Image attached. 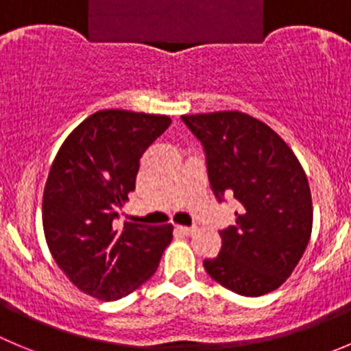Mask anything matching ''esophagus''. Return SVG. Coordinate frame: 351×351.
Returning <instances> with one entry per match:
<instances>
[{
	"instance_id": "esophagus-1",
	"label": "esophagus",
	"mask_w": 351,
	"mask_h": 351,
	"mask_svg": "<svg viewBox=\"0 0 351 351\" xmlns=\"http://www.w3.org/2000/svg\"><path fill=\"white\" fill-rule=\"evenodd\" d=\"M176 231L184 236H193L196 232V228H186V226H176Z\"/></svg>"
}]
</instances>
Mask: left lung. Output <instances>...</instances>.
<instances>
[{"label": "left lung", "instance_id": "1", "mask_svg": "<svg viewBox=\"0 0 351 351\" xmlns=\"http://www.w3.org/2000/svg\"><path fill=\"white\" fill-rule=\"evenodd\" d=\"M206 155L219 202L234 196L236 223L220 231L219 255L203 260L223 288L262 296L291 276L312 234V195L305 170L267 123L243 112L182 115Z\"/></svg>", "mask_w": 351, "mask_h": 351}]
</instances>
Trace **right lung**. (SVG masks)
I'll return each mask as SVG.
<instances>
[{"mask_svg": "<svg viewBox=\"0 0 351 351\" xmlns=\"http://www.w3.org/2000/svg\"><path fill=\"white\" fill-rule=\"evenodd\" d=\"M172 120L167 115L99 110L69 134L49 169L43 228L53 258L81 291L103 302L128 296L158 267L172 226L123 222L139 158Z\"/></svg>", "mask_w": 351, "mask_h": 351, "instance_id": "1", "label": "right lung"}]
</instances>
